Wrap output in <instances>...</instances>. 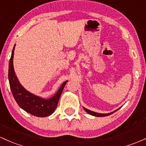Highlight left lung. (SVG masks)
<instances>
[{"label": "left lung", "instance_id": "obj_1", "mask_svg": "<svg viewBox=\"0 0 146 146\" xmlns=\"http://www.w3.org/2000/svg\"><path fill=\"white\" fill-rule=\"evenodd\" d=\"M83 108H84V110H85V111L87 112V113H89V114L92 115V116H98V117H103V116H109V115L112 114V113H113V112L116 111H117V110H118L120 109V108H118V110H115V111H112V112H110V113H97V112H94V111H91V110H87V109L84 108V107H83Z\"/></svg>", "mask_w": 146, "mask_h": 146}]
</instances>
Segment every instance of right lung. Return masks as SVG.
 <instances>
[{"mask_svg":"<svg viewBox=\"0 0 146 146\" xmlns=\"http://www.w3.org/2000/svg\"><path fill=\"white\" fill-rule=\"evenodd\" d=\"M15 46L16 44L12 50L8 70V79L12 95L19 106L25 111L37 117L48 116L55 111L62 91L68 81L64 82L55 95L48 99L42 98L29 92L20 84L14 72L13 58Z\"/></svg>","mask_w":146,"mask_h":146,"instance_id":"1","label":"right lung"}]
</instances>
